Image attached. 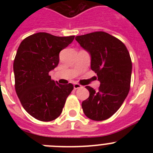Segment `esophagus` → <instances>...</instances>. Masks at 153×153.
Masks as SVG:
<instances>
[{
    "label": "esophagus",
    "mask_w": 153,
    "mask_h": 153,
    "mask_svg": "<svg viewBox=\"0 0 153 153\" xmlns=\"http://www.w3.org/2000/svg\"><path fill=\"white\" fill-rule=\"evenodd\" d=\"M81 87H82V86H81V85H79V83H74V90H77V89L81 88Z\"/></svg>",
    "instance_id": "esophagus-1"
}]
</instances>
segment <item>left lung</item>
I'll return each mask as SVG.
<instances>
[{
  "label": "left lung",
  "mask_w": 153,
  "mask_h": 153,
  "mask_svg": "<svg viewBox=\"0 0 153 153\" xmlns=\"http://www.w3.org/2000/svg\"><path fill=\"white\" fill-rule=\"evenodd\" d=\"M75 39L90 53L91 70L100 82L98 91L86 86L90 96L82 102L83 113L95 121L107 120L120 109L129 93L132 74L129 53L122 41L102 31Z\"/></svg>",
  "instance_id": "8db88e82"
}]
</instances>
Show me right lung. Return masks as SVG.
Here are the masks:
<instances>
[{
  "label": "right lung",
  "instance_id": "1",
  "mask_svg": "<svg viewBox=\"0 0 153 153\" xmlns=\"http://www.w3.org/2000/svg\"><path fill=\"white\" fill-rule=\"evenodd\" d=\"M74 36H56L44 32L21 43L13 61L15 90L24 109L36 120L48 122L62 113L74 85L59 84L49 72L57 67L59 53Z\"/></svg>",
  "mask_w": 153,
  "mask_h": 153
}]
</instances>
